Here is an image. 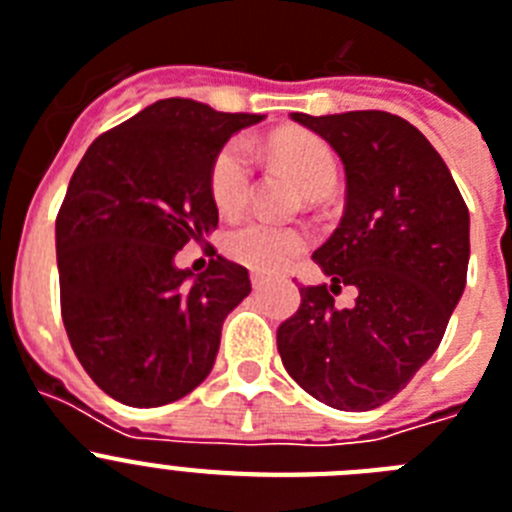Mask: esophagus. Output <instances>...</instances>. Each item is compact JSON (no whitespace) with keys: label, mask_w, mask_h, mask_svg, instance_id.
Returning <instances> with one entry per match:
<instances>
[{"label":"esophagus","mask_w":512,"mask_h":512,"mask_svg":"<svg viewBox=\"0 0 512 512\" xmlns=\"http://www.w3.org/2000/svg\"><path fill=\"white\" fill-rule=\"evenodd\" d=\"M250 281H252V288H262V286H265V283H268V278H265V275H262V273H252Z\"/></svg>","instance_id":"1"}]
</instances>
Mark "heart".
<instances>
[{"mask_svg": "<svg viewBox=\"0 0 512 512\" xmlns=\"http://www.w3.org/2000/svg\"><path fill=\"white\" fill-rule=\"evenodd\" d=\"M270 154L299 180L306 195L332 193L335 188L337 159L330 146L317 136L301 131L278 133L270 141ZM208 182H211L213 203L226 216H234L250 203L255 170L244 141H229L216 154ZM306 244H309L306 231L273 224L268 219L244 221L224 237V250L229 252V257L257 273H278L288 268L306 250Z\"/></svg>", "mask_w": 512, "mask_h": 512, "instance_id": "heart-1", "label": "heart"}]
</instances>
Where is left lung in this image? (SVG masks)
<instances>
[{"instance_id": "1", "label": "left lung", "mask_w": 512, "mask_h": 512, "mask_svg": "<svg viewBox=\"0 0 512 512\" xmlns=\"http://www.w3.org/2000/svg\"><path fill=\"white\" fill-rule=\"evenodd\" d=\"M322 136L345 170V213L311 260L330 288H301L278 327L291 379L335 410L389 402L438 350L466 286L469 208L441 154L412 123L381 110L293 113ZM359 299L337 310L331 293Z\"/></svg>"}]
</instances>
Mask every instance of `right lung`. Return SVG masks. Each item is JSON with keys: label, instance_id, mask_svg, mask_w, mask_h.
Here are the masks:
<instances>
[{"label": "right lung", "instance_id": "right-lung-1", "mask_svg": "<svg viewBox=\"0 0 512 512\" xmlns=\"http://www.w3.org/2000/svg\"><path fill=\"white\" fill-rule=\"evenodd\" d=\"M265 115L159 100L95 139L56 219L61 317L84 371L128 407L185 397L211 373L221 327L250 296V275L216 255L177 268L188 242L219 224L211 164Z\"/></svg>", "mask_w": 512, "mask_h": 512}]
</instances>
